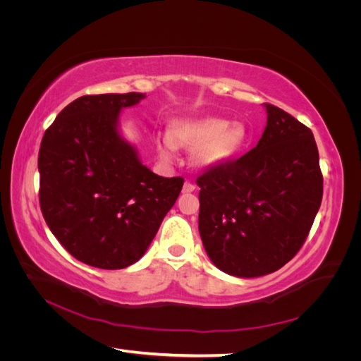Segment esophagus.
<instances>
[{
	"mask_svg": "<svg viewBox=\"0 0 361 361\" xmlns=\"http://www.w3.org/2000/svg\"><path fill=\"white\" fill-rule=\"evenodd\" d=\"M195 190V185L191 183V182H185L183 183V188H182V192H192Z\"/></svg>",
	"mask_w": 361,
	"mask_h": 361,
	"instance_id": "obj_1",
	"label": "esophagus"
}]
</instances>
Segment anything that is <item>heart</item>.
Returning <instances> with one entry per match:
<instances>
[{"mask_svg": "<svg viewBox=\"0 0 361 361\" xmlns=\"http://www.w3.org/2000/svg\"><path fill=\"white\" fill-rule=\"evenodd\" d=\"M248 143V130L241 122L220 117L174 120L170 133L155 138L158 155L164 162H174L179 147L194 149L192 161L200 169H215L236 158Z\"/></svg>", "mask_w": 361, "mask_h": 361, "instance_id": "1", "label": "heart"}]
</instances>
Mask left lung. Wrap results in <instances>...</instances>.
<instances>
[{
  "mask_svg": "<svg viewBox=\"0 0 361 361\" xmlns=\"http://www.w3.org/2000/svg\"><path fill=\"white\" fill-rule=\"evenodd\" d=\"M259 143L197 178L199 232L212 264L241 279L267 276L298 253L322 202L312 130L264 104Z\"/></svg>",
  "mask_w": 361,
  "mask_h": 361,
  "instance_id": "obj_1",
  "label": "left lung"
}]
</instances>
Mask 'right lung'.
Wrapping results in <instances>:
<instances>
[{
	"label": "right lung",
	"instance_id": "obj_1",
	"mask_svg": "<svg viewBox=\"0 0 361 361\" xmlns=\"http://www.w3.org/2000/svg\"><path fill=\"white\" fill-rule=\"evenodd\" d=\"M145 93L87 94L45 130L39 150L40 209L69 253L101 269L145 256L176 203L182 178L147 169L120 130V113Z\"/></svg>",
	"mask_w": 361,
	"mask_h": 361
}]
</instances>
